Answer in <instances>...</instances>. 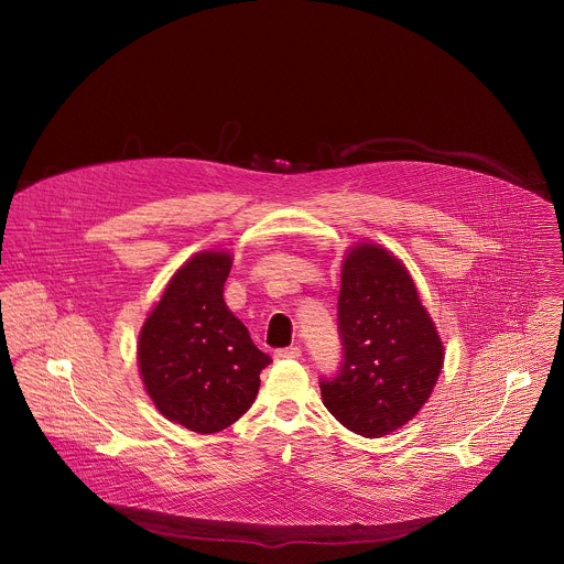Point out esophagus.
<instances>
[{
  "instance_id": "34e87169",
  "label": "esophagus",
  "mask_w": 564,
  "mask_h": 564,
  "mask_svg": "<svg viewBox=\"0 0 564 564\" xmlns=\"http://www.w3.org/2000/svg\"><path fill=\"white\" fill-rule=\"evenodd\" d=\"M273 357H275L278 361H282V359H300V357H302V350H300L297 346H291V348H278V350L273 352Z\"/></svg>"
}]
</instances>
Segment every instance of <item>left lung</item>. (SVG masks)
<instances>
[{"label":"left lung","instance_id":"left-lung-1","mask_svg":"<svg viewBox=\"0 0 564 564\" xmlns=\"http://www.w3.org/2000/svg\"><path fill=\"white\" fill-rule=\"evenodd\" d=\"M341 361L322 376L326 409L350 431L382 437L431 395L444 361L437 330L406 269L376 245L355 247L337 302Z\"/></svg>","mask_w":564,"mask_h":564}]
</instances>
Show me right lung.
<instances>
[{"label": "right lung", "instance_id": "right-lung-1", "mask_svg": "<svg viewBox=\"0 0 564 564\" xmlns=\"http://www.w3.org/2000/svg\"><path fill=\"white\" fill-rule=\"evenodd\" d=\"M229 253L203 251L169 282L138 346L140 372L158 409L189 431L216 433L256 400L271 357L227 308Z\"/></svg>", "mask_w": 564, "mask_h": 564}]
</instances>
